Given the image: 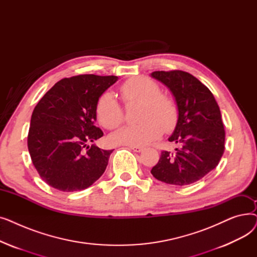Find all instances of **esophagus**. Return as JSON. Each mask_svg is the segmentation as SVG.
Listing matches in <instances>:
<instances>
[{
  "mask_svg": "<svg viewBox=\"0 0 257 257\" xmlns=\"http://www.w3.org/2000/svg\"><path fill=\"white\" fill-rule=\"evenodd\" d=\"M129 148H130L131 150H133L134 152H138V153H140V152H142L144 150V148L140 147V146H129Z\"/></svg>",
  "mask_w": 257,
  "mask_h": 257,
  "instance_id": "obj_1",
  "label": "esophagus"
}]
</instances>
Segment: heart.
I'll return each instance as SVG.
<instances>
[{
    "label": "heart",
    "mask_w": 257,
    "mask_h": 257,
    "mask_svg": "<svg viewBox=\"0 0 257 257\" xmlns=\"http://www.w3.org/2000/svg\"><path fill=\"white\" fill-rule=\"evenodd\" d=\"M121 98L126 103L141 102L138 119L140 123L120 127L110 134L113 144L146 146L172 130L177 123L178 109L172 98L160 93L159 85L146 77L128 79L120 86ZM97 120L106 129L116 128L124 118V112L114 94L106 91L101 94L94 108Z\"/></svg>",
    "instance_id": "obj_1"
}]
</instances>
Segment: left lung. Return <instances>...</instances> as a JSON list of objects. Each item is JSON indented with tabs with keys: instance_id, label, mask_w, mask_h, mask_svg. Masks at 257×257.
Returning <instances> with one entry per match:
<instances>
[{
	"instance_id": "obj_1",
	"label": "left lung",
	"mask_w": 257,
	"mask_h": 257,
	"mask_svg": "<svg viewBox=\"0 0 257 257\" xmlns=\"http://www.w3.org/2000/svg\"><path fill=\"white\" fill-rule=\"evenodd\" d=\"M151 77L171 90L178 109L176 127L169 138L178 148L174 153L161 152L151 174L168 184H192L217 167L224 153L219 105L211 91L186 72L157 71Z\"/></svg>"
}]
</instances>
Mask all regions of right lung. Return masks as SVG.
Segmentation results:
<instances>
[{
  "instance_id": "add662e5",
  "label": "right lung",
  "mask_w": 257,
  "mask_h": 257,
  "mask_svg": "<svg viewBox=\"0 0 257 257\" xmlns=\"http://www.w3.org/2000/svg\"><path fill=\"white\" fill-rule=\"evenodd\" d=\"M117 81L116 76L79 75L64 78L35 106L28 149L39 176L62 192L82 191L106 170L113 150L93 144L103 137L94 126L96 103Z\"/></svg>"
}]
</instances>
